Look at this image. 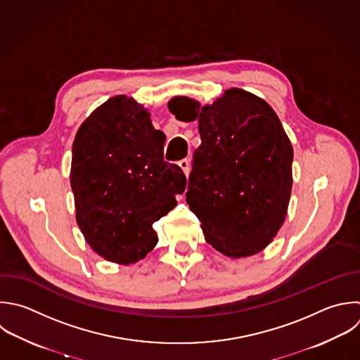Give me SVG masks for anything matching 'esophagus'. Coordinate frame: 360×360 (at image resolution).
Returning a JSON list of instances; mask_svg holds the SVG:
<instances>
[{"instance_id":"1","label":"esophagus","mask_w":360,"mask_h":360,"mask_svg":"<svg viewBox=\"0 0 360 360\" xmlns=\"http://www.w3.org/2000/svg\"><path fill=\"white\" fill-rule=\"evenodd\" d=\"M179 166L183 169V172H184V174H186V176H188V174H190L191 166H190V160H188V159H181V160L179 162Z\"/></svg>"}]
</instances>
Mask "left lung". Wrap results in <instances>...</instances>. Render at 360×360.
I'll list each match as a JSON object with an SVG mask.
<instances>
[{
  "instance_id": "left-lung-1",
  "label": "left lung",
  "mask_w": 360,
  "mask_h": 360,
  "mask_svg": "<svg viewBox=\"0 0 360 360\" xmlns=\"http://www.w3.org/2000/svg\"><path fill=\"white\" fill-rule=\"evenodd\" d=\"M167 107L180 121L198 118L186 201L205 240L229 257L260 252L284 222L292 186V146L278 117L240 89L212 105L174 97Z\"/></svg>"
}]
</instances>
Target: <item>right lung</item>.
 <instances>
[{
    "mask_svg": "<svg viewBox=\"0 0 360 360\" xmlns=\"http://www.w3.org/2000/svg\"><path fill=\"white\" fill-rule=\"evenodd\" d=\"M166 136L134 98L117 96L82 124L70 184L76 219L96 253L115 263L142 259L158 243L153 222L186 190L183 170L163 160Z\"/></svg>",
    "mask_w": 360,
    "mask_h": 360,
    "instance_id": "1",
    "label": "right lung"
}]
</instances>
